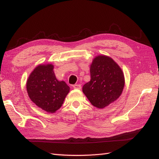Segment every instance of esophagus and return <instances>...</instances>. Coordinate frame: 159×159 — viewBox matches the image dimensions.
Masks as SVG:
<instances>
[{"label": "esophagus", "instance_id": "esophagus-1", "mask_svg": "<svg viewBox=\"0 0 159 159\" xmlns=\"http://www.w3.org/2000/svg\"><path fill=\"white\" fill-rule=\"evenodd\" d=\"M74 89H81V85H79V84H76V85H73Z\"/></svg>", "mask_w": 159, "mask_h": 159}]
</instances>
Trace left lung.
<instances>
[{"label": "left lung", "mask_w": 159, "mask_h": 159, "mask_svg": "<svg viewBox=\"0 0 159 159\" xmlns=\"http://www.w3.org/2000/svg\"><path fill=\"white\" fill-rule=\"evenodd\" d=\"M91 80L83 87L92 105L103 109L120 97L124 86V76L120 66L109 57L100 55L90 67Z\"/></svg>", "instance_id": "obj_1"}]
</instances>
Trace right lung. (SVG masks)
<instances>
[{"label": "right lung", "instance_id": "obj_1", "mask_svg": "<svg viewBox=\"0 0 159 159\" xmlns=\"http://www.w3.org/2000/svg\"><path fill=\"white\" fill-rule=\"evenodd\" d=\"M51 64L39 65L30 74L26 89L30 98L37 106L48 113H55L62 106L70 87L59 81Z\"/></svg>", "mask_w": 159, "mask_h": 159}]
</instances>
